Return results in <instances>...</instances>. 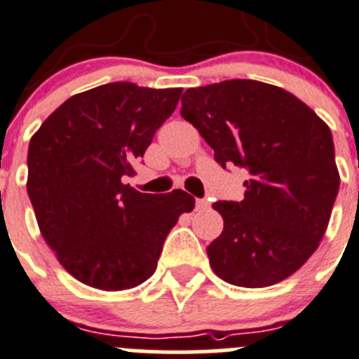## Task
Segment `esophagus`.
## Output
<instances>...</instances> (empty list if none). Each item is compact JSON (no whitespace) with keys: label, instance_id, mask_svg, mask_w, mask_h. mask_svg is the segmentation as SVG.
I'll list each match as a JSON object with an SVG mask.
<instances>
[{"label":"esophagus","instance_id":"esophagus-1","mask_svg":"<svg viewBox=\"0 0 359 359\" xmlns=\"http://www.w3.org/2000/svg\"><path fill=\"white\" fill-rule=\"evenodd\" d=\"M210 207V203H209V200H205V198H198L196 200V210H200V212H202V210H207Z\"/></svg>","mask_w":359,"mask_h":359}]
</instances>
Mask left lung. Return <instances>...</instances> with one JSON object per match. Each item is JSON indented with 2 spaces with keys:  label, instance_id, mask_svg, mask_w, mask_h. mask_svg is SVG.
Returning a JSON list of instances; mask_svg holds the SVG:
<instances>
[{
  "label": "left lung",
  "instance_id": "obj_1",
  "mask_svg": "<svg viewBox=\"0 0 359 359\" xmlns=\"http://www.w3.org/2000/svg\"><path fill=\"white\" fill-rule=\"evenodd\" d=\"M180 115L216 163L248 172L244 200L212 203L225 221L207 246L214 273L248 289L296 273L319 246L338 195L330 127L290 92L253 79L186 90Z\"/></svg>",
  "mask_w": 359,
  "mask_h": 359
}]
</instances>
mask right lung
<instances>
[{"instance_id":"right-lung-1","label":"right lung","mask_w":359,"mask_h":359,"mask_svg":"<svg viewBox=\"0 0 359 359\" xmlns=\"http://www.w3.org/2000/svg\"><path fill=\"white\" fill-rule=\"evenodd\" d=\"M182 88L108 83L72 95L28 149V196L60 264L85 285L123 290L149 280L163 244L195 198L182 189L140 193L126 177Z\"/></svg>"}]
</instances>
